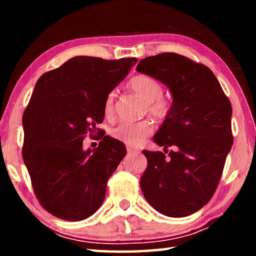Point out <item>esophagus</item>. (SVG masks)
<instances>
[{
	"instance_id": "34e87169",
	"label": "esophagus",
	"mask_w": 256,
	"mask_h": 256,
	"mask_svg": "<svg viewBox=\"0 0 256 256\" xmlns=\"http://www.w3.org/2000/svg\"><path fill=\"white\" fill-rule=\"evenodd\" d=\"M126 150H128V154H136L140 152V151H138V149L134 148V146H126Z\"/></svg>"
}]
</instances>
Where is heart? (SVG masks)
Here are the masks:
<instances>
[{"instance_id": "heart-1", "label": "heart", "mask_w": 256, "mask_h": 256, "mask_svg": "<svg viewBox=\"0 0 256 256\" xmlns=\"http://www.w3.org/2000/svg\"><path fill=\"white\" fill-rule=\"evenodd\" d=\"M128 88L136 92L146 102V110L151 115L157 118H164L170 112V102L162 97V86L154 78L146 74L134 76L128 81ZM114 102L115 92L108 94L104 110L107 118L114 112ZM154 131V126L151 122L146 120H138V122H122L110 130L112 138H116L124 144L136 146L149 136Z\"/></svg>"}]
</instances>
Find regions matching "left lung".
I'll list each match as a JSON object with an SVG mask.
<instances>
[{
    "mask_svg": "<svg viewBox=\"0 0 256 256\" xmlns=\"http://www.w3.org/2000/svg\"><path fill=\"white\" fill-rule=\"evenodd\" d=\"M136 71L168 86L172 105L154 141L175 146L168 156L146 151L140 186L160 214L180 218L211 200L232 146V105L209 68L176 53L141 60Z\"/></svg>",
    "mask_w": 256,
    "mask_h": 256,
    "instance_id": "1",
    "label": "left lung"
}]
</instances>
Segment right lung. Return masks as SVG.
I'll use <instances>...</instances> for the list:
<instances>
[{"label":"right lung","mask_w":256,"mask_h":256,"mask_svg":"<svg viewBox=\"0 0 256 256\" xmlns=\"http://www.w3.org/2000/svg\"><path fill=\"white\" fill-rule=\"evenodd\" d=\"M136 62L76 56L36 82L22 116V158L34 196L50 214L80 222L102 204L126 148L105 133L94 150L84 151L82 141L97 131L107 96Z\"/></svg>","instance_id":"add662e5"}]
</instances>
